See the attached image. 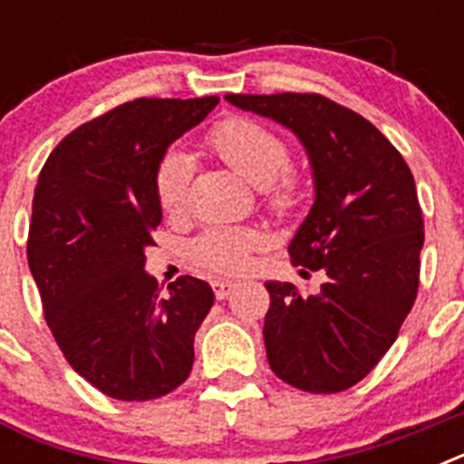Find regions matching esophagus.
Here are the masks:
<instances>
[{
	"label": "esophagus",
	"instance_id": "34e87169",
	"mask_svg": "<svg viewBox=\"0 0 464 464\" xmlns=\"http://www.w3.org/2000/svg\"><path fill=\"white\" fill-rule=\"evenodd\" d=\"M213 290H216V297L225 299L229 293H232V290H235V283L218 278V281H213Z\"/></svg>",
	"mask_w": 464,
	"mask_h": 464
}]
</instances>
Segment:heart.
Masks as SVG:
<instances>
[{"instance_id": "obj_1", "label": "heart", "mask_w": 464, "mask_h": 464, "mask_svg": "<svg viewBox=\"0 0 464 464\" xmlns=\"http://www.w3.org/2000/svg\"><path fill=\"white\" fill-rule=\"evenodd\" d=\"M207 149L232 171L260 188L272 211L288 213L299 202V183L288 174L290 149L276 132L248 118H227L207 134ZM190 162L186 155L167 153L155 169V199L165 216L183 211ZM262 244L257 229H207L190 244V260L202 272L232 276L248 265V256Z\"/></svg>"}]
</instances>
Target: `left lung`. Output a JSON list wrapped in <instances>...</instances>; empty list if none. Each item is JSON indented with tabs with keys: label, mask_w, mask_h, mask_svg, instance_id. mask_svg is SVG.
<instances>
[{
	"label": "left lung",
	"mask_w": 464,
	"mask_h": 464,
	"mask_svg": "<svg viewBox=\"0 0 464 464\" xmlns=\"http://www.w3.org/2000/svg\"><path fill=\"white\" fill-rule=\"evenodd\" d=\"M225 100L297 134L314 171V207L288 253L325 283L318 293L265 283L269 367L304 392L346 391L379 364L416 302L423 213L411 169L370 121L323 94Z\"/></svg>",
	"instance_id": "left-lung-1"
}]
</instances>
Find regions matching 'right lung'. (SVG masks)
<instances>
[{"mask_svg": "<svg viewBox=\"0 0 464 464\" xmlns=\"http://www.w3.org/2000/svg\"><path fill=\"white\" fill-rule=\"evenodd\" d=\"M216 104L125 102L67 134L39 174L27 262L44 315L73 372L113 400H155L190 376L213 290L179 276L162 295L143 251L162 223L160 160Z\"/></svg>", "mask_w": 464, "mask_h": 464, "instance_id": "right-lung-1", "label": "right lung"}]
</instances>
